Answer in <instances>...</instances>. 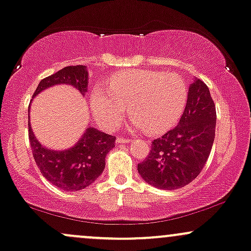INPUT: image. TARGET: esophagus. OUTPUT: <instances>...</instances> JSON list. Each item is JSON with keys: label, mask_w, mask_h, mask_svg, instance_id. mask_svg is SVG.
Listing matches in <instances>:
<instances>
[{"label": "esophagus", "mask_w": 251, "mask_h": 251, "mask_svg": "<svg viewBox=\"0 0 251 251\" xmlns=\"http://www.w3.org/2000/svg\"><path fill=\"white\" fill-rule=\"evenodd\" d=\"M130 142V139H125L124 137H118L117 138V143L118 144H125V143Z\"/></svg>", "instance_id": "obj_1"}]
</instances>
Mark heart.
Instances as JSON below:
<instances>
[{"label": "heart", "mask_w": 251, "mask_h": 251, "mask_svg": "<svg viewBox=\"0 0 251 251\" xmlns=\"http://www.w3.org/2000/svg\"><path fill=\"white\" fill-rule=\"evenodd\" d=\"M187 93L186 81L176 74L119 71L109 79V92L95 88L92 109L104 128L114 130L130 106L132 126L156 136L177 123L186 106Z\"/></svg>", "instance_id": "b5f03b06"}]
</instances>
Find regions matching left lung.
Wrapping results in <instances>:
<instances>
[{"instance_id":"8db88e82","label":"left lung","mask_w":251,"mask_h":251,"mask_svg":"<svg viewBox=\"0 0 251 251\" xmlns=\"http://www.w3.org/2000/svg\"><path fill=\"white\" fill-rule=\"evenodd\" d=\"M216 104L201 79L189 85L188 98L177 126L153 139L138 173L159 189H178L201 173L216 133Z\"/></svg>"}]
</instances>
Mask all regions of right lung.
<instances>
[{"mask_svg":"<svg viewBox=\"0 0 251 251\" xmlns=\"http://www.w3.org/2000/svg\"><path fill=\"white\" fill-rule=\"evenodd\" d=\"M70 84L82 94L87 92L88 71L83 65H70L45 77L38 84L33 96L54 84ZM29 108V107H28ZM28 138L34 161L50 183L64 191H81L90 186L102 174L104 158L115 147V137L94 127H88L75 147L64 151H53L43 147L33 134L28 121Z\"/></svg>","mask_w":251,"mask_h":251,"instance_id":"add662e5","label":"right lung"}]
</instances>
